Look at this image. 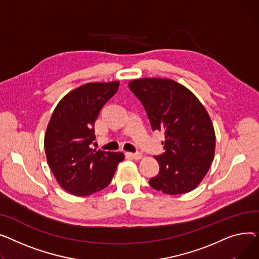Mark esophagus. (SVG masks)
Returning a JSON list of instances; mask_svg holds the SVG:
<instances>
[{
	"instance_id": "obj_1",
	"label": "esophagus",
	"mask_w": 259,
	"mask_h": 259,
	"mask_svg": "<svg viewBox=\"0 0 259 259\" xmlns=\"http://www.w3.org/2000/svg\"><path fill=\"white\" fill-rule=\"evenodd\" d=\"M126 155L128 157H131L134 160H140L142 158V154L141 153H126Z\"/></svg>"
}]
</instances>
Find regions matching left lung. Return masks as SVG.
Wrapping results in <instances>:
<instances>
[{
	"mask_svg": "<svg viewBox=\"0 0 259 259\" xmlns=\"http://www.w3.org/2000/svg\"><path fill=\"white\" fill-rule=\"evenodd\" d=\"M128 87L143 104L151 128L165 136V153L155 157L160 170L149 185L174 195L193 190L208 172L215 151L214 128L204 105L171 79L140 78Z\"/></svg>",
	"mask_w": 259,
	"mask_h": 259,
	"instance_id": "1",
	"label": "left lung"
}]
</instances>
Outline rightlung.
Here are the masks:
<instances>
[{
	"label": "right lung",
	"instance_id": "1",
	"mask_svg": "<svg viewBox=\"0 0 259 259\" xmlns=\"http://www.w3.org/2000/svg\"><path fill=\"white\" fill-rule=\"evenodd\" d=\"M119 81L90 82L71 91L58 102L45 134L47 162L60 187L87 196L104 189L123 153L96 150L95 121L102 106L118 91Z\"/></svg>",
	"mask_w": 259,
	"mask_h": 259
}]
</instances>
